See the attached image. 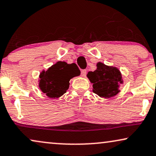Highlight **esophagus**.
I'll return each instance as SVG.
<instances>
[{
	"label": "esophagus",
	"instance_id": "esophagus-1",
	"mask_svg": "<svg viewBox=\"0 0 156 156\" xmlns=\"http://www.w3.org/2000/svg\"><path fill=\"white\" fill-rule=\"evenodd\" d=\"M86 73H87V70L86 69H83L81 70V76L85 77L86 76Z\"/></svg>",
	"mask_w": 156,
	"mask_h": 156
}]
</instances>
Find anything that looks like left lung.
<instances>
[{
	"instance_id": "obj_1",
	"label": "left lung",
	"mask_w": 156,
	"mask_h": 156,
	"mask_svg": "<svg viewBox=\"0 0 156 156\" xmlns=\"http://www.w3.org/2000/svg\"><path fill=\"white\" fill-rule=\"evenodd\" d=\"M87 77L93 83V91L99 96L109 98L120 92L119 83H122V77L117 68L105 66L102 63L97 64V69L90 71Z\"/></svg>"
}]
</instances>
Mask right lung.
I'll list each match as a JSON object with an SVG mask.
<instances>
[{"instance_id":"1","label":"right lung","mask_w":156,"mask_h":156,"mask_svg":"<svg viewBox=\"0 0 156 156\" xmlns=\"http://www.w3.org/2000/svg\"><path fill=\"white\" fill-rule=\"evenodd\" d=\"M80 73L76 63L67 64L66 62L58 61L40 74L39 87L47 96L57 98L66 93L69 88L70 80Z\"/></svg>"}]
</instances>
